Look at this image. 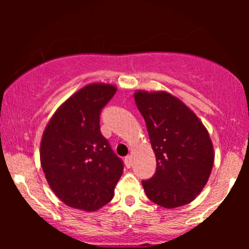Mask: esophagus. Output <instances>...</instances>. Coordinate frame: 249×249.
Listing matches in <instances>:
<instances>
[{
	"mask_svg": "<svg viewBox=\"0 0 249 249\" xmlns=\"http://www.w3.org/2000/svg\"><path fill=\"white\" fill-rule=\"evenodd\" d=\"M125 165H126V167H131L132 166V157L131 156H127L125 157Z\"/></svg>",
	"mask_w": 249,
	"mask_h": 249,
	"instance_id": "esophagus-1",
	"label": "esophagus"
}]
</instances>
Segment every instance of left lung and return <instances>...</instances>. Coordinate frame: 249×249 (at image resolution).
Returning a JSON list of instances; mask_svg holds the SVG:
<instances>
[{
	"mask_svg": "<svg viewBox=\"0 0 249 249\" xmlns=\"http://www.w3.org/2000/svg\"><path fill=\"white\" fill-rule=\"evenodd\" d=\"M134 101L146 123L157 160L152 178L142 181L147 198L165 208L190 204L213 167V145L206 127L167 92L137 91Z\"/></svg>",
	"mask_w": 249,
	"mask_h": 249,
	"instance_id": "obj_1",
	"label": "left lung"
}]
</instances>
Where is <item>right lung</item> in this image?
Returning a JSON list of instances; mask_svg holds the SVG:
<instances>
[{"label":"right lung","mask_w":249,"mask_h":249,"mask_svg":"<svg viewBox=\"0 0 249 249\" xmlns=\"http://www.w3.org/2000/svg\"><path fill=\"white\" fill-rule=\"evenodd\" d=\"M116 91L110 84L87 85L61 105L45 127L43 172L68 206L92 212L115 196L124 164L102 134L99 121Z\"/></svg>","instance_id":"right-lung-1"}]
</instances>
